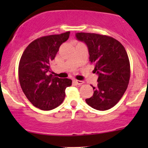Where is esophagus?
I'll list each match as a JSON object with an SVG mask.
<instances>
[{"label": "esophagus", "instance_id": "1", "mask_svg": "<svg viewBox=\"0 0 148 148\" xmlns=\"http://www.w3.org/2000/svg\"><path fill=\"white\" fill-rule=\"evenodd\" d=\"M73 82H74L75 84H78V85H82V84L84 83L82 81H78V80H76V79H74V80H73Z\"/></svg>", "mask_w": 148, "mask_h": 148}]
</instances>
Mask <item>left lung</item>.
Masks as SVG:
<instances>
[{
    "mask_svg": "<svg viewBox=\"0 0 148 148\" xmlns=\"http://www.w3.org/2000/svg\"><path fill=\"white\" fill-rule=\"evenodd\" d=\"M75 37L88 47L90 63L98 74V84L92 86V97L86 99L91 108L107 110L119 101L127 88L130 77V61L122 44L108 35L78 32Z\"/></svg>",
    "mask_w": 148,
    "mask_h": 148,
    "instance_id": "8db88e82",
    "label": "left lung"
}]
</instances>
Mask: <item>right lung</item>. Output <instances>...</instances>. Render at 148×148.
<instances>
[{
  "mask_svg": "<svg viewBox=\"0 0 148 148\" xmlns=\"http://www.w3.org/2000/svg\"><path fill=\"white\" fill-rule=\"evenodd\" d=\"M70 32L43 36L30 43L21 58L18 78L26 97L35 107L50 110L58 107L65 98V89L72 85L69 78L47 75L50 62Z\"/></svg>",
  "mask_w": 148,
  "mask_h": 148,
  "instance_id": "obj_1",
  "label": "right lung"
}]
</instances>
